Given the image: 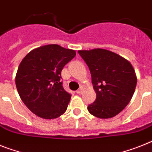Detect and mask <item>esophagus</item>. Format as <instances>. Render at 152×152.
I'll return each mask as SVG.
<instances>
[{
    "label": "esophagus",
    "instance_id": "esophagus-1",
    "mask_svg": "<svg viewBox=\"0 0 152 152\" xmlns=\"http://www.w3.org/2000/svg\"><path fill=\"white\" fill-rule=\"evenodd\" d=\"M83 91V88L80 87L78 90H76V94H82Z\"/></svg>",
    "mask_w": 152,
    "mask_h": 152
}]
</instances>
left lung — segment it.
Segmentation results:
<instances>
[{"label": "left lung", "instance_id": "obj_1", "mask_svg": "<svg viewBox=\"0 0 152 152\" xmlns=\"http://www.w3.org/2000/svg\"><path fill=\"white\" fill-rule=\"evenodd\" d=\"M90 69L96 100L88 106L92 115L111 118L129 104L137 85V76L131 62L104 48L79 50Z\"/></svg>", "mask_w": 152, "mask_h": 152}]
</instances>
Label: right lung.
Listing matches in <instances>:
<instances>
[{
  "label": "right lung",
  "mask_w": 152,
  "mask_h": 152,
  "mask_svg": "<svg viewBox=\"0 0 152 152\" xmlns=\"http://www.w3.org/2000/svg\"><path fill=\"white\" fill-rule=\"evenodd\" d=\"M75 56V50L52 44L35 48L23 58L15 84L23 103L35 115L55 119L66 112L71 94L62 86L61 72Z\"/></svg>",
  "instance_id": "right-lung-1"
}]
</instances>
